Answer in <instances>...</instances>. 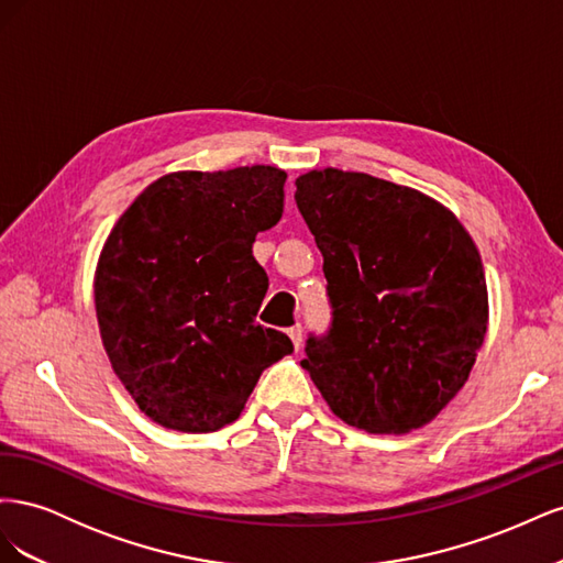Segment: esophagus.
I'll use <instances>...</instances> for the list:
<instances>
[{
    "label": "esophagus",
    "instance_id": "esophagus-1",
    "mask_svg": "<svg viewBox=\"0 0 563 563\" xmlns=\"http://www.w3.org/2000/svg\"><path fill=\"white\" fill-rule=\"evenodd\" d=\"M288 338H291L294 347L300 350V345H302V327H300V323H296L294 329H288Z\"/></svg>",
    "mask_w": 563,
    "mask_h": 563
}]
</instances>
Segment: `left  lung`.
<instances>
[{
    "mask_svg": "<svg viewBox=\"0 0 563 563\" xmlns=\"http://www.w3.org/2000/svg\"><path fill=\"white\" fill-rule=\"evenodd\" d=\"M296 203L333 308L300 366L352 428H422L463 389L484 345L488 291L470 232L413 187L340 168L298 176Z\"/></svg>",
    "mask_w": 563,
    "mask_h": 563,
    "instance_id": "8db88e82",
    "label": "left lung"
}]
</instances>
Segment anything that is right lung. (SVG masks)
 Instances as JSON below:
<instances>
[{
	"mask_svg": "<svg viewBox=\"0 0 563 563\" xmlns=\"http://www.w3.org/2000/svg\"><path fill=\"white\" fill-rule=\"evenodd\" d=\"M277 166L176 172L150 183L100 251L93 296L108 360L162 428L234 422L261 373L294 352L255 321L267 294L255 234L284 213Z\"/></svg>",
	"mask_w": 563,
	"mask_h": 563,
	"instance_id": "add662e5",
	"label": "right lung"
}]
</instances>
